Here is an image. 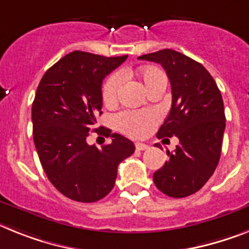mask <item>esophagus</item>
<instances>
[{"label":"esophagus","mask_w":249,"mask_h":249,"mask_svg":"<svg viewBox=\"0 0 249 249\" xmlns=\"http://www.w3.org/2000/svg\"><path fill=\"white\" fill-rule=\"evenodd\" d=\"M135 148H137V150H145L148 149V145L147 144H143V143H135Z\"/></svg>","instance_id":"1"}]
</instances>
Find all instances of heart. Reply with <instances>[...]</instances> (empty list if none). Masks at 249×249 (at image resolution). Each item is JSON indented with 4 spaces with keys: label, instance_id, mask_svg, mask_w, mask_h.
<instances>
[{
    "label": "heart",
    "instance_id": "heart-1",
    "mask_svg": "<svg viewBox=\"0 0 249 249\" xmlns=\"http://www.w3.org/2000/svg\"><path fill=\"white\" fill-rule=\"evenodd\" d=\"M126 74V71H121L120 73H114L106 79L102 87V100L106 106L115 105L119 100L121 86H123V77ZM139 77L143 81L144 86L148 91L154 89L160 83H166L167 78L160 68L157 67H145L139 71ZM158 123V115L150 110H129L123 111L115 118L116 128L133 138H144L149 134L154 125Z\"/></svg>",
    "mask_w": 249,
    "mask_h": 249
}]
</instances>
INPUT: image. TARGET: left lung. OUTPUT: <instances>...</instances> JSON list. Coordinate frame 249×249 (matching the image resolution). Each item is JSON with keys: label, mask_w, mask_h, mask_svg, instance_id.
<instances>
[{"label": "left lung", "mask_w": 249, "mask_h": 249, "mask_svg": "<svg viewBox=\"0 0 249 249\" xmlns=\"http://www.w3.org/2000/svg\"><path fill=\"white\" fill-rule=\"evenodd\" d=\"M139 59L163 67L172 89L171 111L157 138L179 141L173 153L167 150L170 160L154 172L153 181L164 195L186 197L208 182L220 160L225 129L223 97L205 67L185 54L163 49Z\"/></svg>", "instance_id": "left-lung-1"}]
</instances>
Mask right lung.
Instances as JSON below:
<instances>
[{
    "label": "right lung",
    "mask_w": 249,
    "mask_h": 249,
    "mask_svg": "<svg viewBox=\"0 0 249 249\" xmlns=\"http://www.w3.org/2000/svg\"><path fill=\"white\" fill-rule=\"evenodd\" d=\"M128 55L102 57L72 52L45 72L31 108L33 135L44 172L68 199L95 202L111 191L121 160L134 153V143L95 129L101 115L102 81ZM91 130L113 139L99 150L85 139Z\"/></svg>",
    "instance_id": "add662e5"
}]
</instances>
